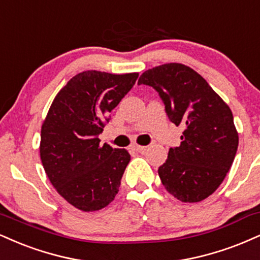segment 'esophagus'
<instances>
[{
	"mask_svg": "<svg viewBox=\"0 0 260 260\" xmlns=\"http://www.w3.org/2000/svg\"><path fill=\"white\" fill-rule=\"evenodd\" d=\"M133 149L138 152H145L148 150V146H140V145H134Z\"/></svg>",
	"mask_w": 260,
	"mask_h": 260,
	"instance_id": "1",
	"label": "esophagus"
}]
</instances>
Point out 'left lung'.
Here are the masks:
<instances>
[{
    "instance_id": "obj_1",
    "label": "left lung",
    "mask_w": 260,
    "mask_h": 260,
    "mask_svg": "<svg viewBox=\"0 0 260 260\" xmlns=\"http://www.w3.org/2000/svg\"><path fill=\"white\" fill-rule=\"evenodd\" d=\"M138 84L152 87L170 121L184 127L180 145L158 167L166 190L181 202L207 199L223 183L239 146L230 108L201 75L178 62L149 69Z\"/></svg>"
}]
</instances>
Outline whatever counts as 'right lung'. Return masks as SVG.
Returning a JSON list of instances; mask_svg holds the SVG:
<instances>
[{
  "label": "right lung",
  "instance_id": "add662e5",
  "mask_svg": "<svg viewBox=\"0 0 260 260\" xmlns=\"http://www.w3.org/2000/svg\"><path fill=\"white\" fill-rule=\"evenodd\" d=\"M138 76L96 70L77 74L59 90L43 121L40 155L47 177L81 211H99L118 192L131 155L100 145L99 134Z\"/></svg>",
  "mask_w": 260,
  "mask_h": 260
}]
</instances>
